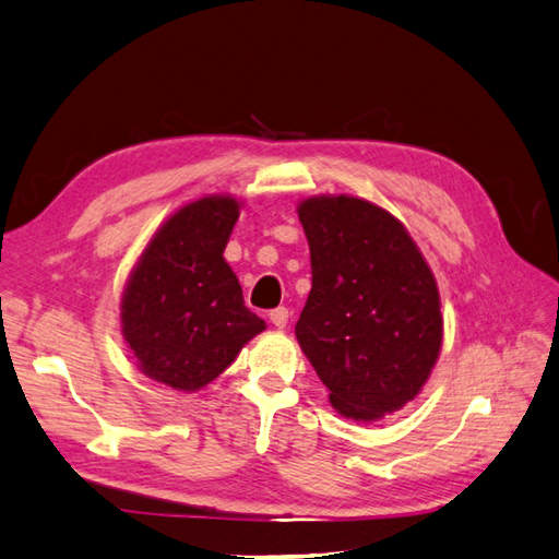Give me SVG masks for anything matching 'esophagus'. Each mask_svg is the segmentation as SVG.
<instances>
[{
  "label": "esophagus",
  "instance_id": "34e87169",
  "mask_svg": "<svg viewBox=\"0 0 559 559\" xmlns=\"http://www.w3.org/2000/svg\"><path fill=\"white\" fill-rule=\"evenodd\" d=\"M269 319H271V323H274L276 329H285L288 326V319H290V311L285 309V307H276V309H271V314H269Z\"/></svg>",
  "mask_w": 559,
  "mask_h": 559
}]
</instances>
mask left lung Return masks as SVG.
Segmentation results:
<instances>
[{
  "instance_id": "1",
  "label": "left lung",
  "mask_w": 559,
  "mask_h": 559,
  "mask_svg": "<svg viewBox=\"0 0 559 559\" xmlns=\"http://www.w3.org/2000/svg\"><path fill=\"white\" fill-rule=\"evenodd\" d=\"M297 216L311 257L297 343L343 417L383 419L419 395L443 345L433 271L407 228L367 200L319 194Z\"/></svg>"
}]
</instances>
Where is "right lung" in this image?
Listing matches in <instances>:
<instances>
[{
    "mask_svg": "<svg viewBox=\"0 0 559 559\" xmlns=\"http://www.w3.org/2000/svg\"><path fill=\"white\" fill-rule=\"evenodd\" d=\"M240 216L230 194L180 206L154 233L128 276L121 331L138 369L174 391L194 393L236 361L266 323L245 307L224 259Z\"/></svg>",
    "mask_w": 559,
    "mask_h": 559,
    "instance_id": "add662e5",
    "label": "right lung"
}]
</instances>
